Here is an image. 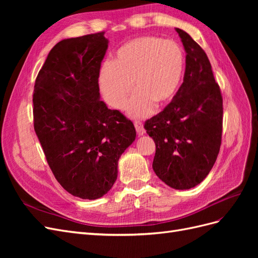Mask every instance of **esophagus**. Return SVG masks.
Returning <instances> with one entry per match:
<instances>
[{
    "instance_id": "obj_1",
    "label": "esophagus",
    "mask_w": 258,
    "mask_h": 258,
    "mask_svg": "<svg viewBox=\"0 0 258 258\" xmlns=\"http://www.w3.org/2000/svg\"><path fill=\"white\" fill-rule=\"evenodd\" d=\"M134 123H135V127H136V130H137L139 136H142V135L145 134V130L143 128V123L141 121H140V120H135Z\"/></svg>"
}]
</instances>
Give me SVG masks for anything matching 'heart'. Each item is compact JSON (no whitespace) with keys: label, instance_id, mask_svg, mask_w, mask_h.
I'll list each match as a JSON object with an SVG mask.
<instances>
[{"label":"heart","instance_id":"b5f03b06","mask_svg":"<svg viewBox=\"0 0 258 258\" xmlns=\"http://www.w3.org/2000/svg\"><path fill=\"white\" fill-rule=\"evenodd\" d=\"M183 71V52L175 42L141 36L124 43L111 63L102 66L99 87L105 102L117 110L126 105L134 88L127 111L142 118L153 113L155 104L166 105L173 99Z\"/></svg>","mask_w":258,"mask_h":258}]
</instances>
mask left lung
Returning <instances> with one entry per match:
<instances>
[{
  "label": "left lung",
  "mask_w": 258,
  "mask_h": 258,
  "mask_svg": "<svg viewBox=\"0 0 258 258\" xmlns=\"http://www.w3.org/2000/svg\"><path fill=\"white\" fill-rule=\"evenodd\" d=\"M175 30L186 51L184 81L144 128L156 144V175L174 189H189L204 181L220 153L223 97L205 50L185 31Z\"/></svg>",
  "instance_id": "obj_1"
}]
</instances>
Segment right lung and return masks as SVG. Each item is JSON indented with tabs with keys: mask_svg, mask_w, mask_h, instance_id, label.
I'll return each instance as SVG.
<instances>
[{
	"mask_svg": "<svg viewBox=\"0 0 258 258\" xmlns=\"http://www.w3.org/2000/svg\"><path fill=\"white\" fill-rule=\"evenodd\" d=\"M107 44L104 32L57 43L34 85V130L46 160L59 184L82 199L112 188L118 159L137 136L131 120L100 101Z\"/></svg>",
	"mask_w": 258,
	"mask_h": 258,
	"instance_id": "add662e5",
	"label": "right lung"
}]
</instances>
